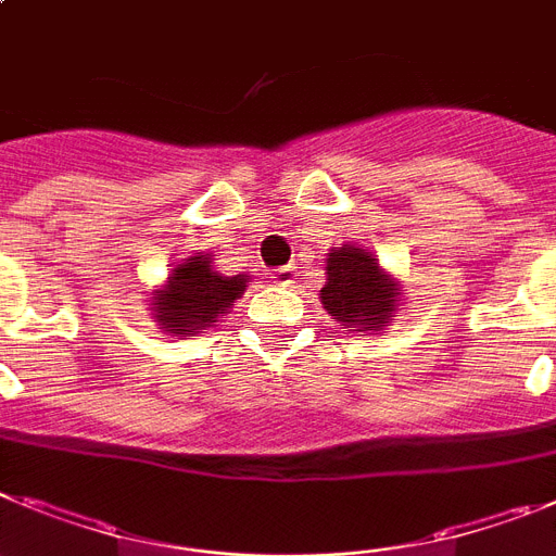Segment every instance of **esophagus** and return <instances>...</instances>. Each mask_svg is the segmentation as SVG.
I'll list each match as a JSON object with an SVG mask.
<instances>
[{
	"mask_svg": "<svg viewBox=\"0 0 556 556\" xmlns=\"http://www.w3.org/2000/svg\"><path fill=\"white\" fill-rule=\"evenodd\" d=\"M295 275H298V269L295 267H278L273 273V278H275V283H278V287H292V283H295Z\"/></svg>",
	"mask_w": 556,
	"mask_h": 556,
	"instance_id": "esophagus-1",
	"label": "esophagus"
}]
</instances>
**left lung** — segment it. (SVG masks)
<instances>
[{
  "instance_id": "8db88e82",
  "label": "left lung",
  "mask_w": 556,
  "mask_h": 556,
  "mask_svg": "<svg viewBox=\"0 0 556 556\" xmlns=\"http://www.w3.org/2000/svg\"><path fill=\"white\" fill-rule=\"evenodd\" d=\"M326 287L320 289L324 309L331 320L359 331H379L396 312L400 287L391 281L377 258L359 247H337L326 258Z\"/></svg>"
}]
</instances>
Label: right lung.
<instances>
[{
  "mask_svg": "<svg viewBox=\"0 0 556 556\" xmlns=\"http://www.w3.org/2000/svg\"><path fill=\"white\" fill-rule=\"evenodd\" d=\"M247 275H222L207 255H193L179 264L168 278V287L154 298L156 324L170 334H197V329L216 324L236 298L244 295Z\"/></svg>",
  "mask_w": 556,
  "mask_h": 556,
  "instance_id": "add662e5",
  "label": "right lung"
}]
</instances>
